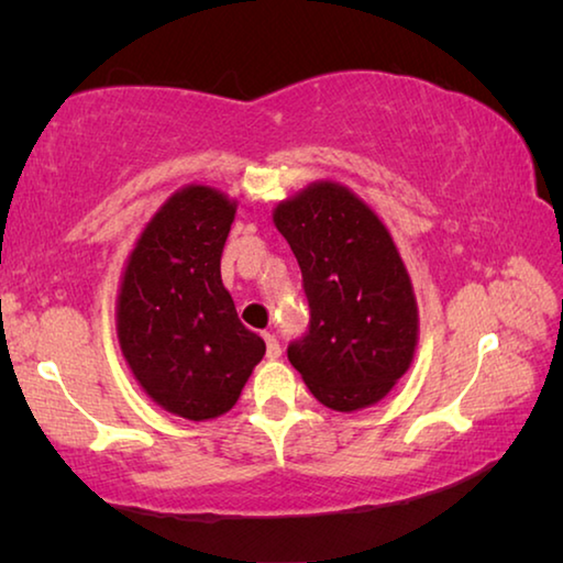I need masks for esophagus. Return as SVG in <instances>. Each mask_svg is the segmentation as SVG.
Segmentation results:
<instances>
[{
	"label": "esophagus",
	"instance_id": "34e87169",
	"mask_svg": "<svg viewBox=\"0 0 563 563\" xmlns=\"http://www.w3.org/2000/svg\"><path fill=\"white\" fill-rule=\"evenodd\" d=\"M263 338H265V355H268L271 360H278L283 355V347H280L278 338L271 335V332H265Z\"/></svg>",
	"mask_w": 563,
	"mask_h": 563
}]
</instances>
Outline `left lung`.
<instances>
[{
  "label": "left lung",
  "mask_w": 563,
  "mask_h": 563,
  "mask_svg": "<svg viewBox=\"0 0 563 563\" xmlns=\"http://www.w3.org/2000/svg\"><path fill=\"white\" fill-rule=\"evenodd\" d=\"M302 273L310 308L288 360L338 412L383 399L409 369L417 302L393 235L345 186L316 184L273 213Z\"/></svg>",
  "instance_id": "left-lung-1"
}]
</instances>
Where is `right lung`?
<instances>
[{
  "mask_svg": "<svg viewBox=\"0 0 563 563\" xmlns=\"http://www.w3.org/2000/svg\"><path fill=\"white\" fill-rule=\"evenodd\" d=\"M235 203L208 186L178 190L133 247L119 292L121 352L146 395L178 417L231 409L265 355L221 280Z\"/></svg>",
  "mask_w": 563,
  "mask_h": 563,
  "instance_id": "obj_1",
  "label": "right lung"
}]
</instances>
